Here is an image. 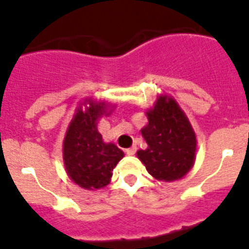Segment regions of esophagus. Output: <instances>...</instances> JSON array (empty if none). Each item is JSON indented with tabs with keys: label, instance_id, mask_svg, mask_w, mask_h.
<instances>
[{
	"label": "esophagus",
	"instance_id": "1",
	"mask_svg": "<svg viewBox=\"0 0 249 249\" xmlns=\"http://www.w3.org/2000/svg\"><path fill=\"white\" fill-rule=\"evenodd\" d=\"M126 153L128 156H133L136 153V147L133 146V147H129V148H127L126 149Z\"/></svg>",
	"mask_w": 249,
	"mask_h": 249
}]
</instances>
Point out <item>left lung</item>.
Segmentation results:
<instances>
[{"instance_id": "left-lung-1", "label": "left lung", "mask_w": 249, "mask_h": 249, "mask_svg": "<svg viewBox=\"0 0 249 249\" xmlns=\"http://www.w3.org/2000/svg\"><path fill=\"white\" fill-rule=\"evenodd\" d=\"M146 126L141 129L148 147L137 157L157 181L172 182L192 169L197 153V138L190 120L177 101L160 94L146 111Z\"/></svg>"}]
</instances>
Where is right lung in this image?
<instances>
[{"label": "right lung", "mask_w": 249, "mask_h": 249, "mask_svg": "<svg viewBox=\"0 0 249 249\" xmlns=\"http://www.w3.org/2000/svg\"><path fill=\"white\" fill-rule=\"evenodd\" d=\"M116 106L105 100L85 98L78 103L62 144L63 163L72 182L85 190L103 188L111 182L113 168L124 157L122 149L105 142L97 124Z\"/></svg>", "instance_id": "obj_1"}]
</instances>
